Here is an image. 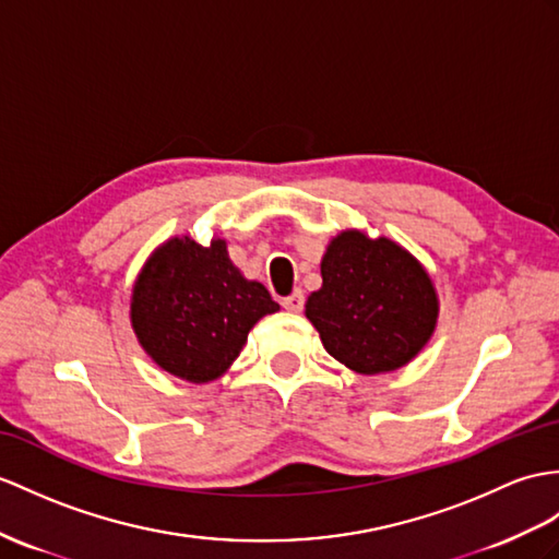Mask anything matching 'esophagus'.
Wrapping results in <instances>:
<instances>
[{
	"label": "esophagus",
	"instance_id": "34e87169",
	"mask_svg": "<svg viewBox=\"0 0 559 559\" xmlns=\"http://www.w3.org/2000/svg\"><path fill=\"white\" fill-rule=\"evenodd\" d=\"M304 304H306V298H304V292H301V289H296L292 296L282 298V306L287 308L289 312H301V310H304Z\"/></svg>",
	"mask_w": 559,
	"mask_h": 559
}]
</instances>
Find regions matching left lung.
<instances>
[{
  "label": "left lung",
  "instance_id": "1",
  "mask_svg": "<svg viewBox=\"0 0 559 559\" xmlns=\"http://www.w3.org/2000/svg\"><path fill=\"white\" fill-rule=\"evenodd\" d=\"M306 318L324 350L358 374L396 372L429 344L439 294L427 267L389 237L342 229L320 261Z\"/></svg>",
  "mask_w": 559,
  "mask_h": 559
}]
</instances>
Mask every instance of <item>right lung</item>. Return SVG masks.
<instances>
[{
    "label": "right lung",
    "instance_id": "add662e5",
    "mask_svg": "<svg viewBox=\"0 0 559 559\" xmlns=\"http://www.w3.org/2000/svg\"><path fill=\"white\" fill-rule=\"evenodd\" d=\"M261 282L229 261L227 241L209 247L170 237L142 265L130 296V324L160 370L189 384L223 377L247 346L253 324L277 312Z\"/></svg>",
    "mask_w": 559,
    "mask_h": 559
}]
</instances>
